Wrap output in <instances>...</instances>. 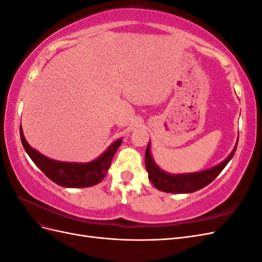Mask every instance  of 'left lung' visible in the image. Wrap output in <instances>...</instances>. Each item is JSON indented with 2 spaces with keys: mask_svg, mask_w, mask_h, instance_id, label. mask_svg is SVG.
I'll use <instances>...</instances> for the list:
<instances>
[{
  "mask_svg": "<svg viewBox=\"0 0 262 262\" xmlns=\"http://www.w3.org/2000/svg\"><path fill=\"white\" fill-rule=\"evenodd\" d=\"M149 145L150 144L148 142L145 150V166L148 172V179L156 189L164 192L170 193L194 192L196 190H200L211 184V182L220 175V172L225 168V166L228 164V162L232 160L237 148L236 143L232 153L228 155L226 160L220 163L219 165L214 166L212 168L198 172L177 173V175H173V173H168L164 171L155 164L152 154H150Z\"/></svg>",
  "mask_w": 262,
  "mask_h": 262,
  "instance_id": "left-lung-1",
  "label": "left lung"
}]
</instances>
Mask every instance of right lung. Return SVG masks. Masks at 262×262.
Here are the masks:
<instances>
[{
  "label": "right lung",
  "instance_id": "add662e5",
  "mask_svg": "<svg viewBox=\"0 0 262 262\" xmlns=\"http://www.w3.org/2000/svg\"><path fill=\"white\" fill-rule=\"evenodd\" d=\"M19 134L24 148L37 167L50 180L66 188H85L99 184L108 172L113 157L122 142V139L117 140L98 158L90 163H69L51 160L31 147L24 137L21 125Z\"/></svg>",
  "mask_w": 262,
  "mask_h": 262
}]
</instances>
